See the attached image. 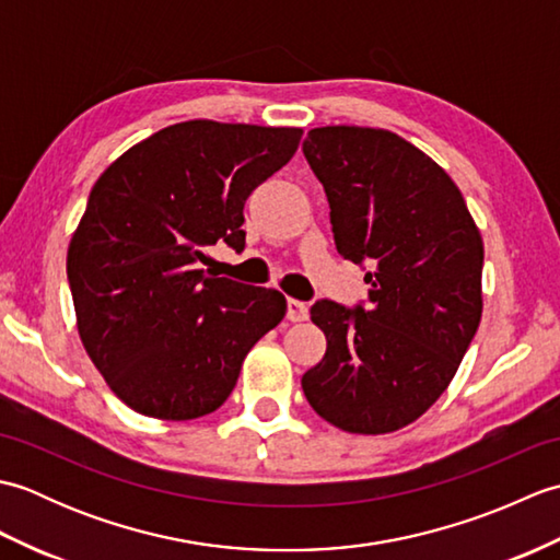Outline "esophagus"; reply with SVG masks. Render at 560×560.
Instances as JSON below:
<instances>
[{"label": "esophagus", "instance_id": "34e87169", "mask_svg": "<svg viewBox=\"0 0 560 560\" xmlns=\"http://www.w3.org/2000/svg\"><path fill=\"white\" fill-rule=\"evenodd\" d=\"M287 305H289L287 307V317L291 319V323H305V319H307V303L289 299Z\"/></svg>", "mask_w": 560, "mask_h": 560}]
</instances>
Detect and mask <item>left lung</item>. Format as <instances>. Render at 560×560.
Segmentation results:
<instances>
[{
    "mask_svg": "<svg viewBox=\"0 0 560 560\" xmlns=\"http://www.w3.org/2000/svg\"><path fill=\"white\" fill-rule=\"evenodd\" d=\"M303 153L329 201L335 245L365 269L368 301H317L325 359L301 380L349 433H389L443 395L481 323L483 243L457 185L407 139L317 127Z\"/></svg>",
    "mask_w": 560,
    "mask_h": 560,
    "instance_id": "8db88e82",
    "label": "left lung"
}]
</instances>
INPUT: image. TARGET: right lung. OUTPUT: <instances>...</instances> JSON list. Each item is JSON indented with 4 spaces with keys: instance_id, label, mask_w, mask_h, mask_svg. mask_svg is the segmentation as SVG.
Here are the masks:
<instances>
[{
    "instance_id": "add662e5",
    "label": "right lung",
    "mask_w": 560,
    "mask_h": 560,
    "mask_svg": "<svg viewBox=\"0 0 560 560\" xmlns=\"http://www.w3.org/2000/svg\"><path fill=\"white\" fill-rule=\"evenodd\" d=\"M303 129L189 120L122 153L89 195L67 253L83 349L129 409L165 421L217 411L247 351L287 315L273 289L199 269L245 247V201Z\"/></svg>"
}]
</instances>
